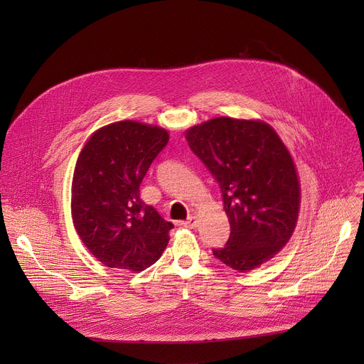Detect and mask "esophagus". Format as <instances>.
<instances>
[{
	"label": "esophagus",
	"instance_id": "esophagus-1",
	"mask_svg": "<svg viewBox=\"0 0 364 364\" xmlns=\"http://www.w3.org/2000/svg\"><path fill=\"white\" fill-rule=\"evenodd\" d=\"M184 228H188V229H194L197 226V219L196 216H188L183 223H181Z\"/></svg>",
	"mask_w": 364,
	"mask_h": 364
}]
</instances>
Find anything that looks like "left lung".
<instances>
[{
  "label": "left lung",
  "instance_id": "left-lung-1",
  "mask_svg": "<svg viewBox=\"0 0 364 364\" xmlns=\"http://www.w3.org/2000/svg\"><path fill=\"white\" fill-rule=\"evenodd\" d=\"M186 139L219 183L230 223L225 247L213 255L239 272L261 267L298 220L301 188L289 151L271 125L228 117L190 128Z\"/></svg>",
  "mask_w": 364,
  "mask_h": 364
}]
</instances>
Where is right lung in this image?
I'll use <instances>...</instances> for the list:
<instances>
[{"label": "right lung", "mask_w": 364, "mask_h": 364, "mask_svg": "<svg viewBox=\"0 0 364 364\" xmlns=\"http://www.w3.org/2000/svg\"><path fill=\"white\" fill-rule=\"evenodd\" d=\"M168 138L160 127L121 121L97 129L80 151L72 219L83 245L103 265L139 272L167 247L174 225L141 200L139 186Z\"/></svg>", "instance_id": "obj_1"}]
</instances>
